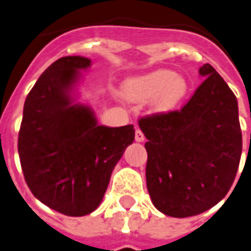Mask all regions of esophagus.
<instances>
[{
  "label": "esophagus",
  "mask_w": 251,
  "mask_h": 251,
  "mask_svg": "<svg viewBox=\"0 0 251 251\" xmlns=\"http://www.w3.org/2000/svg\"><path fill=\"white\" fill-rule=\"evenodd\" d=\"M135 138H136V141H137V142H142L144 140H145V136H144V133L141 132V129H138V128L136 129Z\"/></svg>",
  "instance_id": "34e87169"
}]
</instances>
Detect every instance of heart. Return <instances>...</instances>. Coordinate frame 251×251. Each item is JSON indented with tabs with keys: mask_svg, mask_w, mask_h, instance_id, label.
<instances>
[{
	"mask_svg": "<svg viewBox=\"0 0 251 251\" xmlns=\"http://www.w3.org/2000/svg\"><path fill=\"white\" fill-rule=\"evenodd\" d=\"M188 91V80L166 69L133 77L124 84V96L129 101L146 102L154 98V110L159 113H167L175 109L185 98Z\"/></svg>",
	"mask_w": 251,
	"mask_h": 251,
	"instance_id": "obj_1",
	"label": "heart"
}]
</instances>
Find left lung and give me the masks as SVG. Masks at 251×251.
Returning <instances> with one entry per match:
<instances>
[{
    "instance_id": "1",
    "label": "left lung",
    "mask_w": 251,
    "mask_h": 251,
    "mask_svg": "<svg viewBox=\"0 0 251 251\" xmlns=\"http://www.w3.org/2000/svg\"><path fill=\"white\" fill-rule=\"evenodd\" d=\"M181 110L138 120L148 141L146 185L164 215L186 218L215 206L237 174L242 151L237 98L211 65Z\"/></svg>"
}]
</instances>
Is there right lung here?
Wrapping results in <instances>:
<instances>
[{"label": "right lung", "instance_id": "add662e5", "mask_svg": "<svg viewBox=\"0 0 251 251\" xmlns=\"http://www.w3.org/2000/svg\"><path fill=\"white\" fill-rule=\"evenodd\" d=\"M85 57H63L48 67L28 93L18 151L28 188L48 207L84 216L100 206L115 164L135 140L132 124L100 126L72 91Z\"/></svg>", "mask_w": 251, "mask_h": 251}]
</instances>
